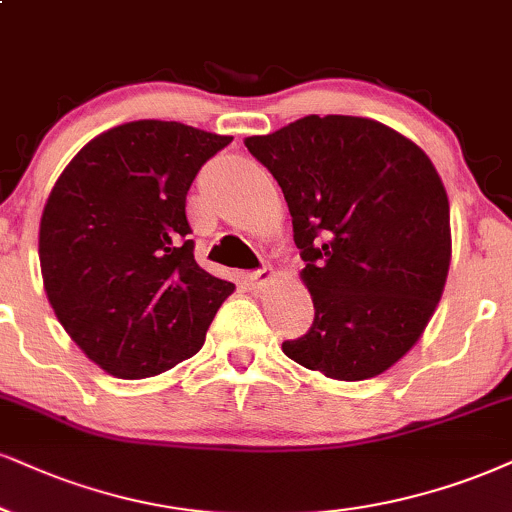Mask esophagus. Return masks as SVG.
I'll return each instance as SVG.
<instances>
[{
	"label": "esophagus",
	"mask_w": 512,
	"mask_h": 512,
	"mask_svg": "<svg viewBox=\"0 0 512 512\" xmlns=\"http://www.w3.org/2000/svg\"><path fill=\"white\" fill-rule=\"evenodd\" d=\"M268 280H273V268L263 266L261 270H254V273L244 275V285L249 289H261Z\"/></svg>",
	"instance_id": "1"
}]
</instances>
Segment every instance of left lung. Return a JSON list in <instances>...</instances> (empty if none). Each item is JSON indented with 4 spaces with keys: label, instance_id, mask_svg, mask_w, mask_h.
Returning a JSON list of instances; mask_svg holds the SVG:
<instances>
[{
    "label": "left lung",
    "instance_id": "obj_1",
    "mask_svg": "<svg viewBox=\"0 0 512 512\" xmlns=\"http://www.w3.org/2000/svg\"><path fill=\"white\" fill-rule=\"evenodd\" d=\"M246 149L282 187L315 318L282 344L292 361L344 382L413 349L451 263L449 197L408 137L356 116H306Z\"/></svg>",
    "mask_w": 512,
    "mask_h": 512
}]
</instances>
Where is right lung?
Listing matches in <instances>:
<instances>
[{"mask_svg": "<svg viewBox=\"0 0 512 512\" xmlns=\"http://www.w3.org/2000/svg\"><path fill=\"white\" fill-rule=\"evenodd\" d=\"M232 137L132 121L87 142L40 220L49 304L85 356L121 380L154 377L204 346L235 285L194 261L187 192Z\"/></svg>", "mask_w": 512, "mask_h": 512, "instance_id": "add662e5", "label": "right lung"}]
</instances>
